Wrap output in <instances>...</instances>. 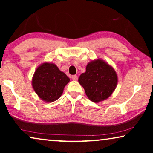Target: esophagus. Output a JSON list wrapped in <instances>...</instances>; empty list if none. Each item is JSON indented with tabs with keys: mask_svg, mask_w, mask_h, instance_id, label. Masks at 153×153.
Segmentation results:
<instances>
[{
	"mask_svg": "<svg viewBox=\"0 0 153 153\" xmlns=\"http://www.w3.org/2000/svg\"><path fill=\"white\" fill-rule=\"evenodd\" d=\"M72 80H74V81H76L77 79H78V76H77L76 75H72Z\"/></svg>",
	"mask_w": 153,
	"mask_h": 153,
	"instance_id": "esophagus-1",
	"label": "esophagus"
}]
</instances>
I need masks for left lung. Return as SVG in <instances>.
<instances>
[{
	"label": "left lung",
	"mask_w": 153,
	"mask_h": 153,
	"mask_svg": "<svg viewBox=\"0 0 153 153\" xmlns=\"http://www.w3.org/2000/svg\"><path fill=\"white\" fill-rule=\"evenodd\" d=\"M118 80L114 68L100 58L88 62L85 72L78 79L88 99L95 103L104 101L112 95Z\"/></svg>",
	"instance_id": "1"
}]
</instances>
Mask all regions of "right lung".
<instances>
[{
  "label": "right lung",
  "mask_w": 153,
  "mask_h": 153,
  "mask_svg": "<svg viewBox=\"0 0 153 153\" xmlns=\"http://www.w3.org/2000/svg\"><path fill=\"white\" fill-rule=\"evenodd\" d=\"M70 79L56 64L45 62L37 67L32 79V86L37 96L46 102L57 100Z\"/></svg>",
  "instance_id": "right-lung-1"
}]
</instances>
